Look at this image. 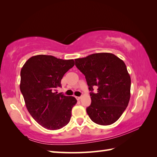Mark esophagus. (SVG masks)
<instances>
[{"label": "esophagus", "instance_id": "34e87169", "mask_svg": "<svg viewBox=\"0 0 157 157\" xmlns=\"http://www.w3.org/2000/svg\"><path fill=\"white\" fill-rule=\"evenodd\" d=\"M75 98L77 99V101H79V100L81 99V96H75Z\"/></svg>", "mask_w": 157, "mask_h": 157}]
</instances>
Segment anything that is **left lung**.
<instances>
[{
  "label": "left lung",
  "mask_w": 157,
  "mask_h": 157,
  "mask_svg": "<svg viewBox=\"0 0 157 157\" xmlns=\"http://www.w3.org/2000/svg\"><path fill=\"white\" fill-rule=\"evenodd\" d=\"M85 75L91 92V105L86 109L93 122L109 125L117 121L130 99L131 78L125 63L112 53H95L75 59ZM97 86L98 91L93 92Z\"/></svg>",
  "instance_id": "obj_1"
}]
</instances>
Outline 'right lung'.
Masks as SVG:
<instances>
[{
	"instance_id": "add662e5",
	"label": "right lung",
	"mask_w": 157,
	"mask_h": 157,
	"mask_svg": "<svg viewBox=\"0 0 157 157\" xmlns=\"http://www.w3.org/2000/svg\"><path fill=\"white\" fill-rule=\"evenodd\" d=\"M75 65L73 59L51 55L29 58L21 70L20 90L29 114L43 128L59 129L68 124L71 109L77 103L73 96L57 94L65 73Z\"/></svg>"
}]
</instances>
